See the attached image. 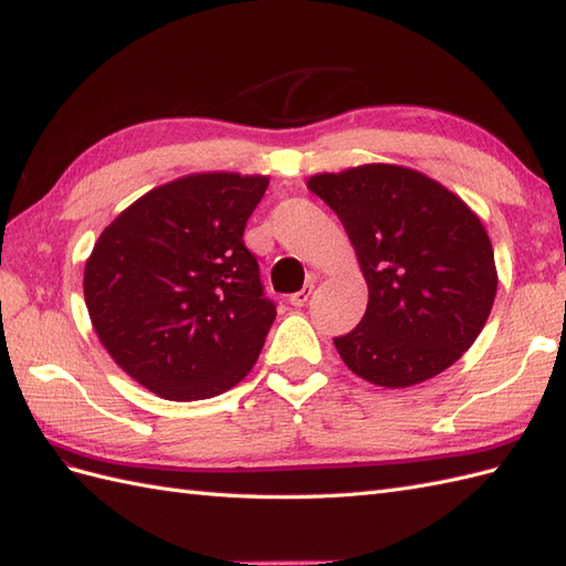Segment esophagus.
I'll return each mask as SVG.
<instances>
[{
    "label": "esophagus",
    "mask_w": 566,
    "mask_h": 566,
    "mask_svg": "<svg viewBox=\"0 0 566 566\" xmlns=\"http://www.w3.org/2000/svg\"><path fill=\"white\" fill-rule=\"evenodd\" d=\"M311 294H314V284H306L302 292H296V294H292V296H290V304H292V306H296V308H302V306H306V304H308Z\"/></svg>",
    "instance_id": "1"
}]
</instances>
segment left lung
<instances>
[{"label": "left lung", "instance_id": "1", "mask_svg": "<svg viewBox=\"0 0 566 566\" xmlns=\"http://www.w3.org/2000/svg\"><path fill=\"white\" fill-rule=\"evenodd\" d=\"M306 185L338 213L369 292L359 326L333 340L347 369L406 389L452 367L482 333L499 286L479 216L403 165H357Z\"/></svg>", "mask_w": 566, "mask_h": 566}]
</instances>
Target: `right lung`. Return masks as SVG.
<instances>
[{"label":"right lung","mask_w":566,"mask_h":566,"mask_svg":"<svg viewBox=\"0 0 566 566\" xmlns=\"http://www.w3.org/2000/svg\"><path fill=\"white\" fill-rule=\"evenodd\" d=\"M270 177L199 172L150 189L84 262V304L106 353L170 401L243 379L276 316L243 231Z\"/></svg>","instance_id":"obj_1"}]
</instances>
